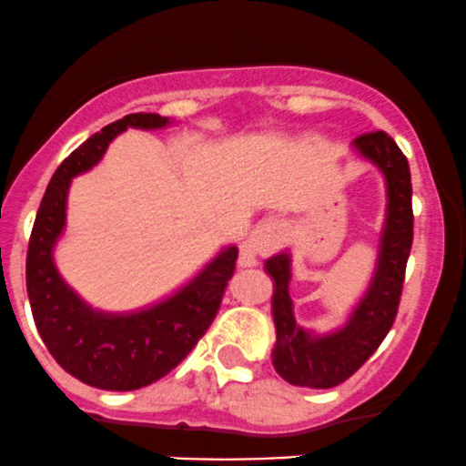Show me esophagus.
Returning a JSON list of instances; mask_svg holds the SVG:
<instances>
[{"instance_id":"34e87169","label":"esophagus","mask_w":466,"mask_h":466,"mask_svg":"<svg viewBox=\"0 0 466 466\" xmlns=\"http://www.w3.org/2000/svg\"><path fill=\"white\" fill-rule=\"evenodd\" d=\"M282 242H284L282 224L275 222V219H264V222H259L258 227L253 228L251 238H248L247 242L242 244V248H239V264L251 267V264H255V258H258V255L273 253Z\"/></svg>"}]
</instances>
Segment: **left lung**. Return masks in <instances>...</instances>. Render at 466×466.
<instances>
[{"instance_id": "obj_1", "label": "left lung", "mask_w": 466, "mask_h": 466, "mask_svg": "<svg viewBox=\"0 0 466 466\" xmlns=\"http://www.w3.org/2000/svg\"><path fill=\"white\" fill-rule=\"evenodd\" d=\"M353 147L384 173L389 207L378 268L371 287L349 322L339 331L324 338H315L299 329L289 295L291 259L287 253H279L267 259L264 267L275 282L273 319L278 342L273 349V367L295 387L333 389L342 384L378 351L398 315L404 271L413 244V191L409 162L393 137L384 131L362 133L355 137Z\"/></svg>"}]
</instances>
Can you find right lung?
<instances>
[{
    "label": "right lung",
    "mask_w": 466,
    "mask_h": 466,
    "mask_svg": "<svg viewBox=\"0 0 466 466\" xmlns=\"http://www.w3.org/2000/svg\"><path fill=\"white\" fill-rule=\"evenodd\" d=\"M167 124L157 113H131L75 148L51 177L28 239L26 289L44 344L64 371L106 391H133L171 373L208 331L235 273L238 248L228 247L173 298L147 311L108 315L86 307L55 268L71 179L102 159L115 135Z\"/></svg>",
    "instance_id": "right-lung-1"
}]
</instances>
